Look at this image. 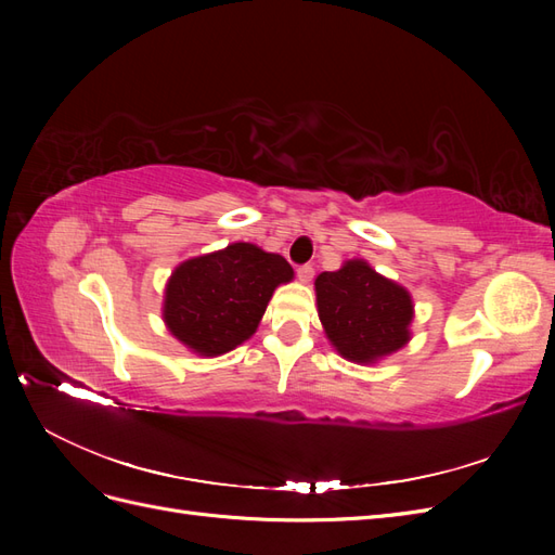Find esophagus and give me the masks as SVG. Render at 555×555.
<instances>
[{
    "instance_id": "obj_1",
    "label": "esophagus",
    "mask_w": 555,
    "mask_h": 555,
    "mask_svg": "<svg viewBox=\"0 0 555 555\" xmlns=\"http://www.w3.org/2000/svg\"><path fill=\"white\" fill-rule=\"evenodd\" d=\"M296 275H298V280H300V282H310V280L314 278V268H312L310 263L298 266V268H296Z\"/></svg>"
}]
</instances>
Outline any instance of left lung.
I'll use <instances>...</instances> for the list:
<instances>
[{"label":"left lung","mask_w":555,"mask_h":555,"mask_svg":"<svg viewBox=\"0 0 555 555\" xmlns=\"http://www.w3.org/2000/svg\"><path fill=\"white\" fill-rule=\"evenodd\" d=\"M319 319L340 354L357 363L377 361L410 340L412 298L365 261L314 280Z\"/></svg>","instance_id":"obj_1"}]
</instances>
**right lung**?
<instances>
[{"instance_id": "obj_1", "label": "right lung", "mask_w": 555, "mask_h": 555, "mask_svg": "<svg viewBox=\"0 0 555 555\" xmlns=\"http://www.w3.org/2000/svg\"><path fill=\"white\" fill-rule=\"evenodd\" d=\"M292 278L284 257L233 243L176 268L166 284L164 322L198 354H224L257 331L275 287Z\"/></svg>"}]
</instances>
